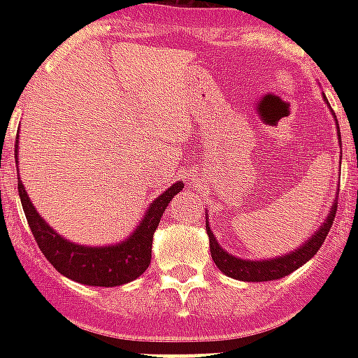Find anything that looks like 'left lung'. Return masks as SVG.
<instances>
[{
	"mask_svg": "<svg viewBox=\"0 0 358 358\" xmlns=\"http://www.w3.org/2000/svg\"><path fill=\"white\" fill-rule=\"evenodd\" d=\"M323 100L327 102V98L323 94ZM329 103V102H327ZM334 117V113H333ZM336 120V117H334ZM338 122V120H336ZM338 143L342 145L340 139V128H338ZM334 213H336V202H333L331 212L327 213V217L323 219V223L320 224V229L306 239L305 243L299 245L297 249L289 250L286 255L275 256V258H267V260H245V258H238V256L230 255L229 250H224L219 241L213 236L210 223H208L206 213V232L210 238V252L215 262V266L224 273L227 277H232L236 280H243V282H266V280H277L282 278L289 273H294L295 269H299L303 264L310 260L312 256L316 255L317 249L322 247L325 238H327L331 224L334 221Z\"/></svg>",
	"mask_w": 358,
	"mask_h": 358,
	"instance_id": "obj_1",
	"label": "left lung"
}]
</instances>
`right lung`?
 <instances>
[{
  "label": "right lung",
  "mask_w": 358,
  "mask_h": 358,
  "mask_svg": "<svg viewBox=\"0 0 358 358\" xmlns=\"http://www.w3.org/2000/svg\"><path fill=\"white\" fill-rule=\"evenodd\" d=\"M16 150H18V146H16ZM14 156L18 157V152ZM182 187L184 184L178 180L167 191H163L162 195L156 196L148 204L145 217L141 219V223L126 239L113 245L92 247V245L74 243V241L57 234L41 217V213L36 212V208L29 201V195L18 176L20 201L24 206L31 232L35 236L42 255L46 256V260L70 280L87 284V286H103V288H113V286L131 282L146 271V267L150 266L152 239H154V232L159 224V219H162L165 208L169 206V202L173 201L176 193L182 191Z\"/></svg>",
  "instance_id": "right-lung-1"
}]
</instances>
